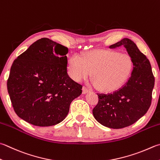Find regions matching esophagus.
<instances>
[{
    "mask_svg": "<svg viewBox=\"0 0 160 160\" xmlns=\"http://www.w3.org/2000/svg\"><path fill=\"white\" fill-rule=\"evenodd\" d=\"M83 94H86V93H87V92H88L89 91H90V90L88 89V88H86L85 86H83Z\"/></svg>",
    "mask_w": 160,
    "mask_h": 160,
    "instance_id": "esophagus-1",
    "label": "esophagus"
}]
</instances>
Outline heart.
Returning a JSON list of instances; mask_svg holds the SVG:
<instances>
[{"label":"heart","mask_w":160,"mask_h":160,"mask_svg":"<svg viewBox=\"0 0 160 160\" xmlns=\"http://www.w3.org/2000/svg\"><path fill=\"white\" fill-rule=\"evenodd\" d=\"M133 68V60L128 53L113 50H95L82 58L73 56L69 60L68 72L75 81L91 79L98 90L110 92L118 88L127 80Z\"/></svg>","instance_id":"b5f03b06"}]
</instances>
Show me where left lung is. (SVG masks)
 Here are the masks:
<instances>
[{
  "label": "left lung",
  "mask_w": 160,
  "mask_h": 160,
  "mask_svg": "<svg viewBox=\"0 0 160 160\" xmlns=\"http://www.w3.org/2000/svg\"><path fill=\"white\" fill-rule=\"evenodd\" d=\"M124 46L133 60V70L121 88L109 94L98 95L92 109L95 118L105 127L120 129L131 125L145 115L150 107L155 84L150 61L136 44L124 38L110 48Z\"/></svg>",
  "instance_id": "8db88e82"
}]
</instances>
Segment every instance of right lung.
<instances>
[{"instance_id": "add662e5", "label": "right lung", "mask_w": 160, "mask_h": 160, "mask_svg": "<svg viewBox=\"0 0 160 160\" xmlns=\"http://www.w3.org/2000/svg\"><path fill=\"white\" fill-rule=\"evenodd\" d=\"M68 48L41 38L14 60L7 86L15 113L28 123L48 127L67 116L82 85L68 74Z\"/></svg>"}]
</instances>
